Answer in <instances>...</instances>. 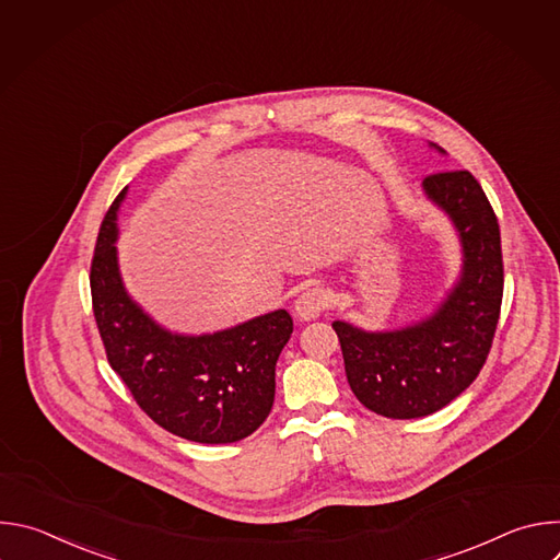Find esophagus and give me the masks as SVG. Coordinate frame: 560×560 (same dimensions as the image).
<instances>
[{
  "mask_svg": "<svg viewBox=\"0 0 560 560\" xmlns=\"http://www.w3.org/2000/svg\"><path fill=\"white\" fill-rule=\"evenodd\" d=\"M332 305V296L326 288H307L299 294V299L294 301V314L301 322H312L322 312H326Z\"/></svg>",
  "mask_w": 560,
  "mask_h": 560,
  "instance_id": "obj_1",
  "label": "esophagus"
}]
</instances>
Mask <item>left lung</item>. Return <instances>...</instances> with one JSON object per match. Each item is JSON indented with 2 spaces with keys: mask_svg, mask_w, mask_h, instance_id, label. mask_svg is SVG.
Returning a JSON list of instances; mask_svg holds the SVG:
<instances>
[{
  "mask_svg": "<svg viewBox=\"0 0 560 560\" xmlns=\"http://www.w3.org/2000/svg\"><path fill=\"white\" fill-rule=\"evenodd\" d=\"M423 190L450 214L463 244V275L450 296L404 330L332 324L354 396L387 419L428 417L454 401L483 370L501 316V230L481 184L469 171H445L428 175Z\"/></svg>",
  "mask_w": 560,
  "mask_h": 560,
  "instance_id": "left-lung-1",
  "label": "left lung"
}]
</instances>
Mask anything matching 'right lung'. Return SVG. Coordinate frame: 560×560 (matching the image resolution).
Instances as JSON below:
<instances>
[{"instance_id": "add662e5", "label": "right lung", "mask_w": 560, "mask_h": 560, "mask_svg": "<svg viewBox=\"0 0 560 560\" xmlns=\"http://www.w3.org/2000/svg\"><path fill=\"white\" fill-rule=\"evenodd\" d=\"M108 208L91 261L93 312L110 368L137 406L164 430L195 443L250 436L275 404V365L292 335L277 310L236 328L179 337L159 328L126 294L117 268V210Z\"/></svg>"}]
</instances>
